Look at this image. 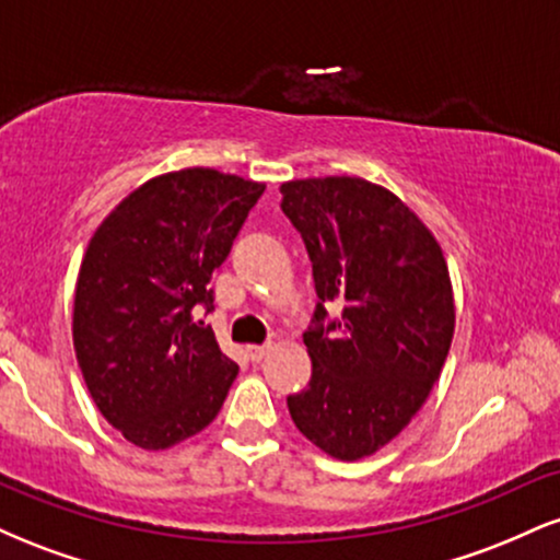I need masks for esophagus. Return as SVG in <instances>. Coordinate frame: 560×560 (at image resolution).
<instances>
[{
	"label": "esophagus",
	"instance_id": "esophagus-1",
	"mask_svg": "<svg viewBox=\"0 0 560 560\" xmlns=\"http://www.w3.org/2000/svg\"><path fill=\"white\" fill-rule=\"evenodd\" d=\"M268 350H271V345H249V347H247V358H249V361H253V363H260L262 358L268 355Z\"/></svg>",
	"mask_w": 560,
	"mask_h": 560
}]
</instances>
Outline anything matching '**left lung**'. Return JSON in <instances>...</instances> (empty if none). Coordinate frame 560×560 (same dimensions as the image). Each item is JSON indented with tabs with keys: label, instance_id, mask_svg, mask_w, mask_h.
Instances as JSON below:
<instances>
[{
	"label": "left lung",
	"instance_id": "1",
	"mask_svg": "<svg viewBox=\"0 0 560 560\" xmlns=\"http://www.w3.org/2000/svg\"><path fill=\"white\" fill-rule=\"evenodd\" d=\"M281 197L318 294L302 334L313 376L287 397L289 413L331 458H365L408 427L445 365L455 329L445 255L400 197L365 178H300ZM326 301L343 307L337 319Z\"/></svg>",
	"mask_w": 560,
	"mask_h": 560
}]
</instances>
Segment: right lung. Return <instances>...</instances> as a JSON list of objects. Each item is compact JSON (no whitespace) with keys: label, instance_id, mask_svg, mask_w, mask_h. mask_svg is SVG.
<instances>
[{"label":"right lung","instance_id":"right-lung-1","mask_svg":"<svg viewBox=\"0 0 560 560\" xmlns=\"http://www.w3.org/2000/svg\"><path fill=\"white\" fill-rule=\"evenodd\" d=\"M266 184L184 168L133 189L94 231L73 300V347L100 413L137 447L202 432L240 365L195 320L213 311L229 258Z\"/></svg>","mask_w":560,"mask_h":560}]
</instances>
